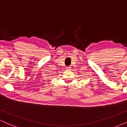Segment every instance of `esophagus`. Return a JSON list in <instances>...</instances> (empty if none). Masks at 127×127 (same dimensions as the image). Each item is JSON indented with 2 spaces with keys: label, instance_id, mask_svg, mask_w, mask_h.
I'll return each mask as SVG.
<instances>
[{
  "label": "esophagus",
  "instance_id": "obj_1",
  "mask_svg": "<svg viewBox=\"0 0 127 127\" xmlns=\"http://www.w3.org/2000/svg\"><path fill=\"white\" fill-rule=\"evenodd\" d=\"M71 68H70V67H66V70H71V69H70Z\"/></svg>",
  "mask_w": 127,
  "mask_h": 127
}]
</instances>
